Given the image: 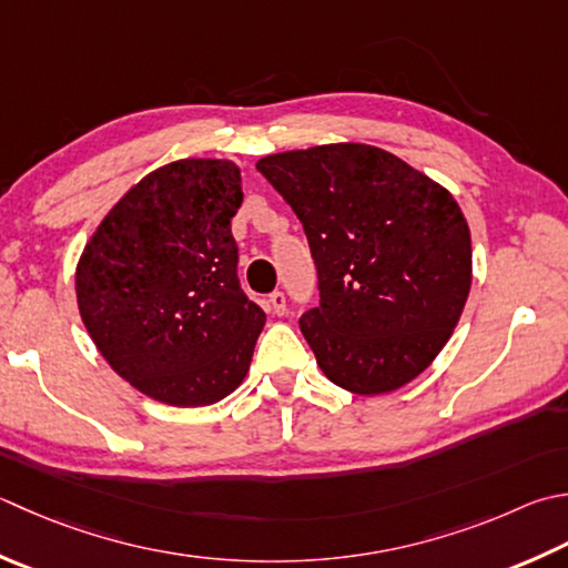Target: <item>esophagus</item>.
Wrapping results in <instances>:
<instances>
[{"mask_svg": "<svg viewBox=\"0 0 568 568\" xmlns=\"http://www.w3.org/2000/svg\"><path fill=\"white\" fill-rule=\"evenodd\" d=\"M268 305H271V313H273V315H277V317H283V315H285V295H283L281 291L271 293V297H268Z\"/></svg>", "mask_w": 568, "mask_h": 568, "instance_id": "1", "label": "esophagus"}]
</instances>
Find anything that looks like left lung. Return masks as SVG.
Segmentation results:
<instances>
[{"mask_svg": "<svg viewBox=\"0 0 568 568\" xmlns=\"http://www.w3.org/2000/svg\"><path fill=\"white\" fill-rule=\"evenodd\" d=\"M297 214L320 277L300 332L332 384L392 394L446 347L473 285L470 229L446 186L374 144L255 162Z\"/></svg>", "mask_w": 568, "mask_h": 568, "instance_id": "obj_1", "label": "left lung"}]
</instances>
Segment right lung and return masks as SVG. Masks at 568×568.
<instances>
[{
  "instance_id": "1",
  "label": "right lung",
  "mask_w": 568,
  "mask_h": 568,
  "mask_svg": "<svg viewBox=\"0 0 568 568\" xmlns=\"http://www.w3.org/2000/svg\"><path fill=\"white\" fill-rule=\"evenodd\" d=\"M231 160L186 158L142 176L100 221L75 265L78 313L122 379L166 406L236 392L265 313L243 295Z\"/></svg>"
}]
</instances>
